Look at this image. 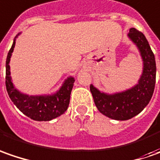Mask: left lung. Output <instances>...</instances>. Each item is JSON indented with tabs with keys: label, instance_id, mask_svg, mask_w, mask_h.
Masks as SVG:
<instances>
[{
	"label": "left lung",
	"instance_id": "1",
	"mask_svg": "<svg viewBox=\"0 0 160 160\" xmlns=\"http://www.w3.org/2000/svg\"><path fill=\"white\" fill-rule=\"evenodd\" d=\"M128 37L137 48L142 61V72L137 83L128 89L112 94L100 91L93 84L90 85L98 111L115 120H128L139 114L151 101L156 82L155 57L145 36L131 28Z\"/></svg>",
	"mask_w": 160,
	"mask_h": 160
}]
</instances>
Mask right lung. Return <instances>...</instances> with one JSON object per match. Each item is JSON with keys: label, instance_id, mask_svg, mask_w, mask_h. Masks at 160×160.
Wrapping results in <instances>:
<instances>
[{"label": "right lung", "instance_id": "right-lung-1", "mask_svg": "<svg viewBox=\"0 0 160 160\" xmlns=\"http://www.w3.org/2000/svg\"><path fill=\"white\" fill-rule=\"evenodd\" d=\"M20 34L21 32L15 37L6 60V88L8 97L20 112L33 120L48 121L58 118L65 112L69 106L70 96L75 81L74 78L72 76L67 77L58 90L50 95L30 96L16 88L10 76L9 62L16 45V40Z\"/></svg>", "mask_w": 160, "mask_h": 160}]
</instances>
